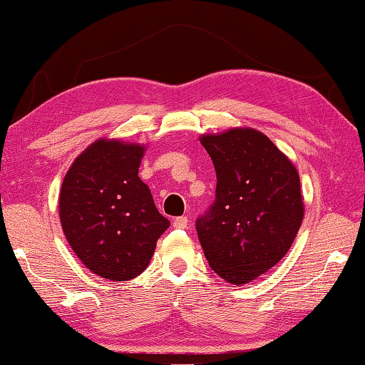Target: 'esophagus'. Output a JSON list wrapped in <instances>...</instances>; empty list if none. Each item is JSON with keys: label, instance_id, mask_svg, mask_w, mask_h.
Listing matches in <instances>:
<instances>
[{"label": "esophagus", "instance_id": "esophagus-1", "mask_svg": "<svg viewBox=\"0 0 365 365\" xmlns=\"http://www.w3.org/2000/svg\"><path fill=\"white\" fill-rule=\"evenodd\" d=\"M188 225V219L182 215V217H175L174 219V228H178V230H183Z\"/></svg>", "mask_w": 365, "mask_h": 365}]
</instances>
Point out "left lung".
Segmentation results:
<instances>
[{"label": "left lung", "instance_id": "1", "mask_svg": "<svg viewBox=\"0 0 365 365\" xmlns=\"http://www.w3.org/2000/svg\"><path fill=\"white\" fill-rule=\"evenodd\" d=\"M200 141L212 159L217 187L215 202L196 222L197 238L215 274L243 285L292 248L304 217L299 174L256 128L233 127Z\"/></svg>", "mask_w": 365, "mask_h": 365}]
</instances>
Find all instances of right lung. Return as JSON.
<instances>
[{"instance_id":"1","label":"right lung","mask_w":365,"mask_h":365,"mask_svg":"<svg viewBox=\"0 0 365 365\" xmlns=\"http://www.w3.org/2000/svg\"><path fill=\"white\" fill-rule=\"evenodd\" d=\"M145 151L140 143L100 138L78 154L61 185L67 243L101 279L127 282L140 275L170 225L138 177Z\"/></svg>"}]
</instances>
